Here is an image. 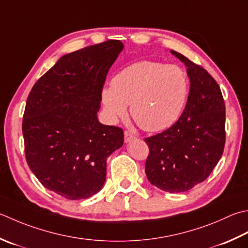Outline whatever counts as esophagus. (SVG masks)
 Returning a JSON list of instances; mask_svg holds the SVG:
<instances>
[{
  "label": "esophagus",
  "mask_w": 248,
  "mask_h": 248,
  "mask_svg": "<svg viewBox=\"0 0 248 248\" xmlns=\"http://www.w3.org/2000/svg\"><path fill=\"white\" fill-rule=\"evenodd\" d=\"M134 139H135L134 134L129 132V131H124V142H125V143H129L130 140H134Z\"/></svg>",
  "instance_id": "1"
}]
</instances>
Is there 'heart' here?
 Returning a JSON list of instances; mask_svg holds the SVG:
<instances>
[{
	"label": "heart",
	"mask_w": 248,
	"mask_h": 248,
	"mask_svg": "<svg viewBox=\"0 0 248 248\" xmlns=\"http://www.w3.org/2000/svg\"><path fill=\"white\" fill-rule=\"evenodd\" d=\"M187 89V77L181 67L139 61L121 70L111 80V87L102 90V102L113 120L124 117L130 105L135 123L155 132L170 127L177 119Z\"/></svg>",
	"instance_id": "1"
}]
</instances>
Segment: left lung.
I'll return each instance as SVG.
<instances>
[{
    "label": "left lung",
    "instance_id": "left-lung-1",
    "mask_svg": "<svg viewBox=\"0 0 248 248\" xmlns=\"http://www.w3.org/2000/svg\"><path fill=\"white\" fill-rule=\"evenodd\" d=\"M187 67V104L171 128L145 139L149 155L145 173L168 192H185L210 175L224 153L226 108L216 80L202 66L171 50Z\"/></svg>",
    "mask_w": 248,
    "mask_h": 248
}]
</instances>
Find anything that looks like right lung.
<instances>
[{
    "label": "right lung",
    "mask_w": 248,
    "mask_h": 248,
    "mask_svg": "<svg viewBox=\"0 0 248 248\" xmlns=\"http://www.w3.org/2000/svg\"><path fill=\"white\" fill-rule=\"evenodd\" d=\"M124 49L117 40L61 57L28 96L22 120L29 168L42 185L69 200L100 191L106 161L124 145V131L99 123L102 89Z\"/></svg>",
    "instance_id": "1"
}]
</instances>
